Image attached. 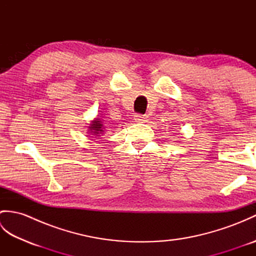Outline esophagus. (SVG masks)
<instances>
[{"label":"esophagus","mask_w":256,"mask_h":256,"mask_svg":"<svg viewBox=\"0 0 256 256\" xmlns=\"http://www.w3.org/2000/svg\"><path fill=\"white\" fill-rule=\"evenodd\" d=\"M135 122L145 123V122H148V118H146L145 116H140V114H138V116H135Z\"/></svg>","instance_id":"obj_1"}]
</instances>
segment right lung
<instances>
[{
  "label": "right lung",
  "mask_w": 256,
  "mask_h": 256,
  "mask_svg": "<svg viewBox=\"0 0 256 256\" xmlns=\"http://www.w3.org/2000/svg\"><path fill=\"white\" fill-rule=\"evenodd\" d=\"M104 130L106 126L102 120L100 118H94L89 124L88 133H90V135H94V136H98V138H99L101 134H104Z\"/></svg>",
  "instance_id": "add662e5"
}]
</instances>
